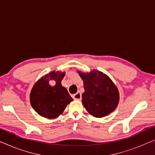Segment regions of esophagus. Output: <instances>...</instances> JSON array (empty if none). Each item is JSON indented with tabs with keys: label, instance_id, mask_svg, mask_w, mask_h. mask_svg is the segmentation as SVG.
Returning <instances> with one entry per match:
<instances>
[{
	"label": "esophagus",
	"instance_id": "34e87169",
	"mask_svg": "<svg viewBox=\"0 0 155 155\" xmlns=\"http://www.w3.org/2000/svg\"><path fill=\"white\" fill-rule=\"evenodd\" d=\"M73 98L74 99H76V100H81V99H82L81 93L78 92L76 93V94H73Z\"/></svg>",
	"mask_w": 155,
	"mask_h": 155
}]
</instances>
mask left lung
Here are the masks:
<instances>
[{"label":"left lung","mask_w":155,"mask_h":155,"mask_svg":"<svg viewBox=\"0 0 155 155\" xmlns=\"http://www.w3.org/2000/svg\"><path fill=\"white\" fill-rule=\"evenodd\" d=\"M79 74L84 82L82 102L89 114L101 118L114 111L119 101V94L110 78L97 71Z\"/></svg>","instance_id":"obj_1"}]
</instances>
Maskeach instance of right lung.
<instances>
[{
    "label": "right lung",
    "mask_w": 155,
    "mask_h": 155,
    "mask_svg": "<svg viewBox=\"0 0 155 155\" xmlns=\"http://www.w3.org/2000/svg\"><path fill=\"white\" fill-rule=\"evenodd\" d=\"M65 73L51 72L41 78L33 87L30 93V103L33 109L40 116L54 118L64 111L66 106L73 100L68 92L61 85ZM55 81L51 86L49 80Z\"/></svg>",
    "instance_id": "obj_1"
}]
</instances>
